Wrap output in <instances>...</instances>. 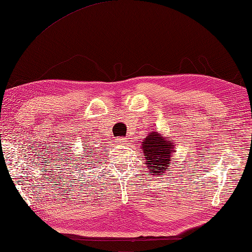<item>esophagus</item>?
Returning a JSON list of instances; mask_svg holds the SVG:
<instances>
[{
    "mask_svg": "<svg viewBox=\"0 0 252 252\" xmlns=\"http://www.w3.org/2000/svg\"><path fill=\"white\" fill-rule=\"evenodd\" d=\"M118 141H119V142H126V138H119Z\"/></svg>",
    "mask_w": 252,
    "mask_h": 252,
    "instance_id": "esophagus-1",
    "label": "esophagus"
}]
</instances>
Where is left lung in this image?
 <instances>
[{
  "mask_svg": "<svg viewBox=\"0 0 252 252\" xmlns=\"http://www.w3.org/2000/svg\"><path fill=\"white\" fill-rule=\"evenodd\" d=\"M174 141L165 139L158 132L152 131L142 142L141 148L144 153L145 165L153 175L163 176L168 171L174 150Z\"/></svg>",
  "mask_w": 252,
  "mask_h": 252,
  "instance_id": "8db88e82",
  "label": "left lung"
}]
</instances>
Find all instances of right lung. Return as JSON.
I'll return each instance as SVG.
<instances>
[{"label": "right lung", "instance_id": "obj_1", "mask_svg": "<svg viewBox=\"0 0 252 252\" xmlns=\"http://www.w3.org/2000/svg\"><path fill=\"white\" fill-rule=\"evenodd\" d=\"M86 151V150H85ZM87 157H88V158H91V157H93V155H91V154H88V155H87ZM98 161H101V159H98ZM97 163H99V162H97Z\"/></svg>", "mask_w": 252, "mask_h": 252}]
</instances>
